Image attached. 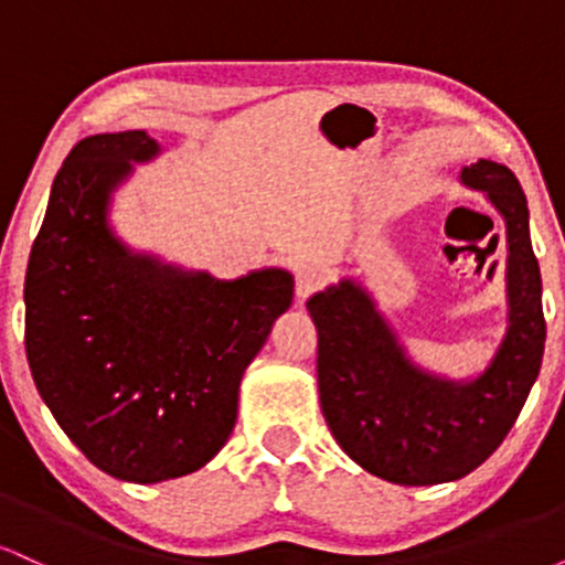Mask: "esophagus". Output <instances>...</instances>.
Listing matches in <instances>:
<instances>
[{"instance_id": "esophagus-1", "label": "esophagus", "mask_w": 565, "mask_h": 565, "mask_svg": "<svg viewBox=\"0 0 565 565\" xmlns=\"http://www.w3.org/2000/svg\"><path fill=\"white\" fill-rule=\"evenodd\" d=\"M323 284V270L313 263H302L300 268L295 270V295L297 300L305 302L316 289Z\"/></svg>"}]
</instances>
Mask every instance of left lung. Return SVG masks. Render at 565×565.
<instances>
[{"instance_id":"left-lung-1","label":"left lung","mask_w":565,"mask_h":565,"mask_svg":"<svg viewBox=\"0 0 565 565\" xmlns=\"http://www.w3.org/2000/svg\"><path fill=\"white\" fill-rule=\"evenodd\" d=\"M462 180L486 191L508 223L510 327L481 377L459 385L414 369L353 281L308 300L323 419L350 459L401 486L457 481L483 465L515 425L542 366L547 323L523 188L489 159L465 167Z\"/></svg>"}]
</instances>
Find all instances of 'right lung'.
<instances>
[{
	"instance_id": "obj_1",
	"label": "right lung",
	"mask_w": 565,
	"mask_h": 565,
	"mask_svg": "<svg viewBox=\"0 0 565 565\" xmlns=\"http://www.w3.org/2000/svg\"><path fill=\"white\" fill-rule=\"evenodd\" d=\"M157 151L142 129L71 148L23 291L39 395L95 468L135 483L188 476L223 449L244 369L295 291L287 270L215 281L116 242L108 193Z\"/></svg>"
}]
</instances>
